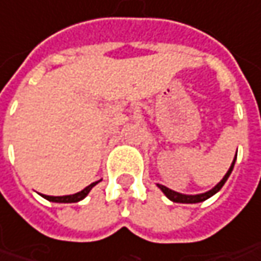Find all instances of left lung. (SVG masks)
Instances as JSON below:
<instances>
[{"label": "left lung", "mask_w": 261, "mask_h": 261, "mask_svg": "<svg viewBox=\"0 0 261 261\" xmlns=\"http://www.w3.org/2000/svg\"><path fill=\"white\" fill-rule=\"evenodd\" d=\"M235 159H237V154H235ZM235 159L232 161V165H231V168L228 169V172L225 174V176L221 179V182H218L215 187L209 190V191H206V193H201V194H194V196H188V194H181V193H176L174 190H169L168 187H165V186H161V184H158V187L162 190V193H164L166 197L169 198V200H172L174 203H200V201H204V200H207L209 197H212L213 194H216L222 187H223V184L226 182V179L229 178L231 175V172H232L233 169V165H235Z\"/></svg>", "instance_id": "1"}]
</instances>
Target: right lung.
<instances>
[{
    "mask_svg": "<svg viewBox=\"0 0 261 261\" xmlns=\"http://www.w3.org/2000/svg\"><path fill=\"white\" fill-rule=\"evenodd\" d=\"M97 182H99V181H96V182H92V184H90V186H87L85 190H82V191H79V193H75V194H70V196H60V197L45 196V194H40V196H42L43 198H46V200H49V201H54V203H77V201L83 200V198L89 194V191L95 187Z\"/></svg>",
    "mask_w": 261,
    "mask_h": 261,
    "instance_id": "obj_1",
    "label": "right lung"
}]
</instances>
